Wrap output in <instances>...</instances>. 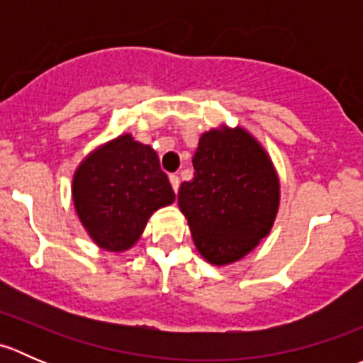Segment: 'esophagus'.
<instances>
[{
    "mask_svg": "<svg viewBox=\"0 0 363 363\" xmlns=\"http://www.w3.org/2000/svg\"><path fill=\"white\" fill-rule=\"evenodd\" d=\"M170 184H172V188H174V191L177 193L179 186H181V179H179V175H170Z\"/></svg>",
    "mask_w": 363,
    "mask_h": 363,
    "instance_id": "obj_1",
    "label": "esophagus"
}]
</instances>
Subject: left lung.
Returning <instances> with one entry per match:
<instances>
[{
  "instance_id": "left-lung-1",
  "label": "left lung",
  "mask_w": 363,
  "mask_h": 363,
  "mask_svg": "<svg viewBox=\"0 0 363 363\" xmlns=\"http://www.w3.org/2000/svg\"><path fill=\"white\" fill-rule=\"evenodd\" d=\"M179 207L200 255L214 265L244 258L269 235L279 207V179L262 145L242 128L211 130L193 156Z\"/></svg>"
}]
</instances>
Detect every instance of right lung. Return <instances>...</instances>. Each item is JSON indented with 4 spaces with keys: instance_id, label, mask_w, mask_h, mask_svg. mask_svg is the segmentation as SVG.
<instances>
[{
    "instance_id": "1",
    "label": "right lung",
    "mask_w": 363,
    "mask_h": 363,
    "mask_svg": "<svg viewBox=\"0 0 363 363\" xmlns=\"http://www.w3.org/2000/svg\"><path fill=\"white\" fill-rule=\"evenodd\" d=\"M72 193L80 223L107 251L130 250L152 212L175 200L158 155L131 135L91 152L73 175Z\"/></svg>"
}]
</instances>
